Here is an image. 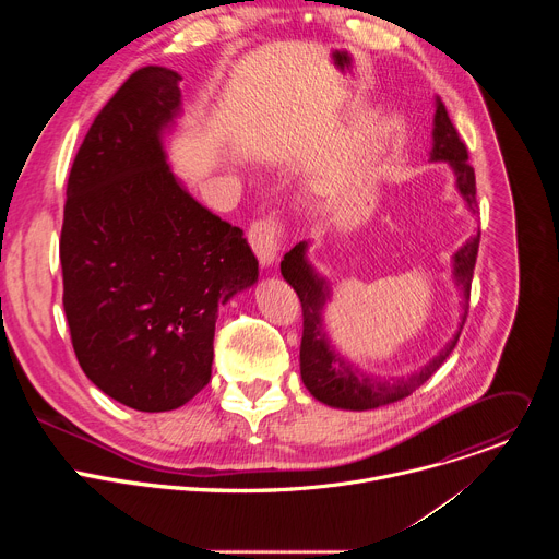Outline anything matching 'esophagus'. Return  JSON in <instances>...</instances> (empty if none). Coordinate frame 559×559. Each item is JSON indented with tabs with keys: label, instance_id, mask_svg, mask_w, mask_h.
Returning a JSON list of instances; mask_svg holds the SVG:
<instances>
[{
	"label": "esophagus",
	"instance_id": "1",
	"mask_svg": "<svg viewBox=\"0 0 559 559\" xmlns=\"http://www.w3.org/2000/svg\"><path fill=\"white\" fill-rule=\"evenodd\" d=\"M248 238H250V246H252L254 254L259 257L261 265H274L281 250L285 248L287 234H285V225L281 223V218L270 214V216L257 218L250 225Z\"/></svg>",
	"mask_w": 559,
	"mask_h": 559
}]
</instances>
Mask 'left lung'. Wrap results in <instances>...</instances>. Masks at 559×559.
Segmentation results:
<instances>
[{
    "label": "left lung",
    "mask_w": 559,
    "mask_h": 559,
    "mask_svg": "<svg viewBox=\"0 0 559 559\" xmlns=\"http://www.w3.org/2000/svg\"><path fill=\"white\" fill-rule=\"evenodd\" d=\"M431 158L433 162H447L453 168L457 190L464 197L468 210L475 214L477 212L475 173L468 164L466 145L460 139L440 99H436ZM477 246H480V231H477L471 241L464 248H460L453 257V276L464 294L462 325L466 321V311H468ZM305 250H307V243L294 246L281 261V274L300 298V307H302L300 376L316 401H321L330 407L352 409V412L376 409L395 401H403V397L414 393L440 369V365L449 358V354L457 345L462 325L453 336V341L433 360H429L420 371L403 378H373L369 373H362L356 365L345 360L341 354H336L323 330V307L330 298V287L325 278H321L311 270V265L305 259Z\"/></svg>",
    "instance_id": "8db88e82"
}]
</instances>
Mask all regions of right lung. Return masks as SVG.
Here are the masks:
<instances>
[{"mask_svg": "<svg viewBox=\"0 0 559 559\" xmlns=\"http://www.w3.org/2000/svg\"><path fill=\"white\" fill-rule=\"evenodd\" d=\"M181 74L132 72L95 117L66 188L63 311L84 373L136 412H170L210 382L216 313L257 283L243 229L194 201L162 132Z\"/></svg>", "mask_w": 559, "mask_h": 559, "instance_id": "1", "label": "right lung"}]
</instances>
